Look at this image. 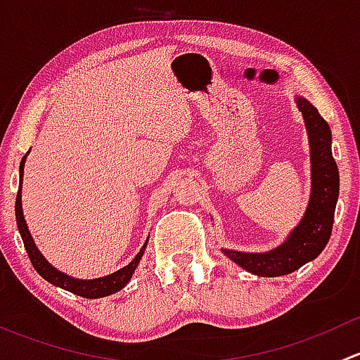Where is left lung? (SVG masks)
I'll use <instances>...</instances> for the list:
<instances>
[{"label":"left lung","mask_w":360,"mask_h":360,"mask_svg":"<svg viewBox=\"0 0 360 360\" xmlns=\"http://www.w3.org/2000/svg\"><path fill=\"white\" fill-rule=\"evenodd\" d=\"M296 104L307 127L311 165V191L303 217L285 240L270 250L242 252L235 249H221L224 256L257 277H281L292 274L308 261L315 259L331 237L340 195V174L331 151V129L310 101L303 96H296Z\"/></svg>","instance_id":"obj_1"}]
</instances>
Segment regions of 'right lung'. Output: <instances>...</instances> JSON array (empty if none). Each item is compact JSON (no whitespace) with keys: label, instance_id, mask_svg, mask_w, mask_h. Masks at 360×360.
<instances>
[{"label":"right lung","instance_id":"add662e5","mask_svg":"<svg viewBox=\"0 0 360 360\" xmlns=\"http://www.w3.org/2000/svg\"><path fill=\"white\" fill-rule=\"evenodd\" d=\"M25 158H27V155H24L22 162H20V167H19L20 181H19V193H17V200H15V217H17V228H19V233H20V237H22V242H24V248H25V250H27V256H29V259H31L34 270L38 271V274L41 275L45 281H49L50 284L56 285V288H60V289H64V291H69L72 294H78V296L86 297V300H96V297L110 296V294L118 292L120 289L125 288V285L129 284L130 278H132L134 271H136V268H137V264H139L141 257H143L144 250H146V245H148V240H150V237L146 238V242H144L143 248H141L139 252L136 254V257H134V259L130 261L127 266L120 268L118 271H112V274L106 275V277L90 278V281H86V278H75V277H71V275L64 274V271L57 270L53 264H50L49 261H46V257L43 256L41 250H39L38 245L34 244L31 231H29V228H27V223H25V219H24L22 177H24Z\"/></svg>","mask_w":360,"mask_h":360}]
</instances>
